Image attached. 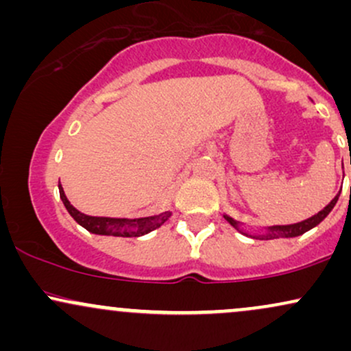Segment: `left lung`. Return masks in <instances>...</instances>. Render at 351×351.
Here are the masks:
<instances>
[{
  "label": "left lung",
  "instance_id": "obj_1",
  "mask_svg": "<svg viewBox=\"0 0 351 351\" xmlns=\"http://www.w3.org/2000/svg\"><path fill=\"white\" fill-rule=\"evenodd\" d=\"M338 196H340V193H338L335 198L330 201V203L324 209H322V211H318L317 215L308 217V219L300 221V223H295V224H287V226H271V228H267V231L263 232V234H251V232L244 231V229H239V223L232 219L231 216L224 215V217H226L228 223L231 224V226H234L237 231H241L243 234L249 236V237H254V239H279V237H297V236L304 234V232L310 231L312 228H315L317 224H320L322 221L328 216V213L332 211L333 206L337 204Z\"/></svg>",
  "mask_w": 351,
  "mask_h": 351
}]
</instances>
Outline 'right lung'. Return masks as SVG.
<instances>
[{
    "label": "right lung",
    "instance_id": "1",
    "mask_svg": "<svg viewBox=\"0 0 351 351\" xmlns=\"http://www.w3.org/2000/svg\"><path fill=\"white\" fill-rule=\"evenodd\" d=\"M59 195L62 199L69 215L82 228H86L88 232L102 236H119V237H138L160 228L168 217L171 216L170 211H165L162 215L148 216V217H136V219H127V217H99V216H87L75 209L67 199L66 193L59 183Z\"/></svg>",
    "mask_w": 351,
    "mask_h": 351
}]
</instances>
